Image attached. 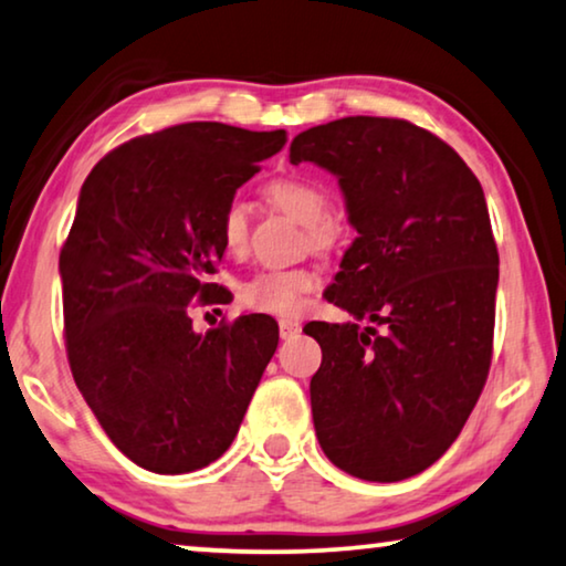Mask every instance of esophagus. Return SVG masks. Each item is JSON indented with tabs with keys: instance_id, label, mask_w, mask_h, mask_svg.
Returning a JSON list of instances; mask_svg holds the SVG:
<instances>
[{
	"instance_id": "1",
	"label": "esophagus",
	"mask_w": 566,
	"mask_h": 566,
	"mask_svg": "<svg viewBox=\"0 0 566 566\" xmlns=\"http://www.w3.org/2000/svg\"><path fill=\"white\" fill-rule=\"evenodd\" d=\"M298 332H301V322H296V318H281V337L283 339L296 337Z\"/></svg>"
}]
</instances>
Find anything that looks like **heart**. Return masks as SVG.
Returning <instances> with one entry per match:
<instances>
[{"mask_svg":"<svg viewBox=\"0 0 566 566\" xmlns=\"http://www.w3.org/2000/svg\"><path fill=\"white\" fill-rule=\"evenodd\" d=\"M268 201L281 209L293 222L306 227L308 244L314 250H332L339 242L344 227L339 219L326 214L329 193L306 178H277L265 188ZM219 237L227 252H242L248 244V203L229 201L219 219ZM318 285V275L308 268L265 270L250 277L240 289V301L252 311L273 316L301 314L306 293Z\"/></svg>","mask_w":566,"mask_h":566,"instance_id":"b5f03b06","label":"heart"}]
</instances>
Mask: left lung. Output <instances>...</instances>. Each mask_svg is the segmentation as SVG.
<instances>
[{
    "mask_svg": "<svg viewBox=\"0 0 566 566\" xmlns=\"http://www.w3.org/2000/svg\"><path fill=\"white\" fill-rule=\"evenodd\" d=\"M339 178L355 242L326 301L365 322L306 324L322 347L311 413L352 478L398 482L460 437L493 357L497 248L482 186L406 119L344 117L293 137L291 163Z\"/></svg>",
    "mask_w": 566,
    "mask_h": 566,
    "instance_id": "left-lung-1",
    "label": "left lung"
}]
</instances>
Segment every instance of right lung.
<instances>
[{"mask_svg":"<svg viewBox=\"0 0 566 566\" xmlns=\"http://www.w3.org/2000/svg\"><path fill=\"white\" fill-rule=\"evenodd\" d=\"M285 129L186 122L135 137L81 186L61 250L63 329L81 396L143 470H201L232 444L277 347L265 314L193 332L191 301L222 303L219 219Z\"/></svg>","mask_w":566,"mask_h":566,"instance_id":"1","label":"right lung"}]
</instances>
